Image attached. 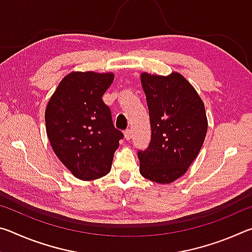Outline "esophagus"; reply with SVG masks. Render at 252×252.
<instances>
[{
	"label": "esophagus",
	"instance_id": "esophagus-1",
	"mask_svg": "<svg viewBox=\"0 0 252 252\" xmlns=\"http://www.w3.org/2000/svg\"><path fill=\"white\" fill-rule=\"evenodd\" d=\"M132 138V132H131V130H126L125 131V139L126 140H130Z\"/></svg>",
	"mask_w": 252,
	"mask_h": 252
}]
</instances>
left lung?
Here are the masks:
<instances>
[{"instance_id": "left-lung-1", "label": "left lung", "mask_w": 252, "mask_h": 252, "mask_svg": "<svg viewBox=\"0 0 252 252\" xmlns=\"http://www.w3.org/2000/svg\"><path fill=\"white\" fill-rule=\"evenodd\" d=\"M151 125L149 148L139 151L140 173L148 180L168 185L182 177L199 155L208 119L203 101L182 74L142 72Z\"/></svg>"}]
</instances>
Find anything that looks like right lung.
Returning <instances> with one entry per match:
<instances>
[{
    "mask_svg": "<svg viewBox=\"0 0 252 252\" xmlns=\"http://www.w3.org/2000/svg\"><path fill=\"white\" fill-rule=\"evenodd\" d=\"M112 72H71L58 85L45 109L46 134L59 160L75 178L91 181L108 174L123 138L102 96Z\"/></svg>",
    "mask_w": 252,
    "mask_h": 252,
    "instance_id": "1",
    "label": "right lung"
}]
</instances>
